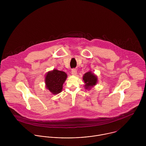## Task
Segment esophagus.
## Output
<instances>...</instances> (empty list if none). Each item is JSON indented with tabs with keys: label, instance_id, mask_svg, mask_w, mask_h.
Masks as SVG:
<instances>
[{
	"label": "esophagus",
	"instance_id": "obj_1",
	"mask_svg": "<svg viewBox=\"0 0 146 146\" xmlns=\"http://www.w3.org/2000/svg\"><path fill=\"white\" fill-rule=\"evenodd\" d=\"M71 74H72V75H76V74H77V70H76L75 68L72 69V70H71Z\"/></svg>",
	"mask_w": 146,
	"mask_h": 146
}]
</instances>
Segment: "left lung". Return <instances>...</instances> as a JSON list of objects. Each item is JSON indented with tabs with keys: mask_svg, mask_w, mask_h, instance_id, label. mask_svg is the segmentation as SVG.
<instances>
[{
	"mask_svg": "<svg viewBox=\"0 0 146 146\" xmlns=\"http://www.w3.org/2000/svg\"><path fill=\"white\" fill-rule=\"evenodd\" d=\"M83 80L85 83V86L86 89L90 88V87L96 85L97 82V76L92 74L91 71H89L84 74Z\"/></svg>",
	"mask_w": 146,
	"mask_h": 146,
	"instance_id": "1",
	"label": "left lung"
}]
</instances>
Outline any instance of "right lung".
<instances>
[{
    "label": "right lung",
    "instance_id": "obj_1",
    "mask_svg": "<svg viewBox=\"0 0 146 146\" xmlns=\"http://www.w3.org/2000/svg\"><path fill=\"white\" fill-rule=\"evenodd\" d=\"M67 78L66 74L57 70L49 72L45 76L46 88L54 94L60 93L62 90L63 84Z\"/></svg>",
    "mask_w": 146,
    "mask_h": 146
}]
</instances>
